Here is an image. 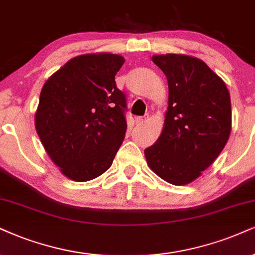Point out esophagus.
Here are the masks:
<instances>
[{
	"mask_svg": "<svg viewBox=\"0 0 255 255\" xmlns=\"http://www.w3.org/2000/svg\"><path fill=\"white\" fill-rule=\"evenodd\" d=\"M144 122H146V117H137L136 118V124H138V125L143 124Z\"/></svg>",
	"mask_w": 255,
	"mask_h": 255,
	"instance_id": "esophagus-1",
	"label": "esophagus"
}]
</instances>
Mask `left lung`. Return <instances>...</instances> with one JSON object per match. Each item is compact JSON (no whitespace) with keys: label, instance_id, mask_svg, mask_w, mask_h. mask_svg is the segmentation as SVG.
<instances>
[{"label":"left lung","instance_id":"1","mask_svg":"<svg viewBox=\"0 0 255 255\" xmlns=\"http://www.w3.org/2000/svg\"><path fill=\"white\" fill-rule=\"evenodd\" d=\"M169 87L164 128L144 150L150 169L163 180L184 185L218 158L232 128L231 97L224 80L200 59L153 55Z\"/></svg>","mask_w":255,"mask_h":255}]
</instances>
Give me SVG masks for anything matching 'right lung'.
<instances>
[{"mask_svg":"<svg viewBox=\"0 0 255 255\" xmlns=\"http://www.w3.org/2000/svg\"><path fill=\"white\" fill-rule=\"evenodd\" d=\"M124 58L84 54L66 62L43 85L35 128L66 177L86 182L111 166L127 132V98L115 77Z\"/></svg>","mask_w":255,"mask_h":255,"instance_id":"1","label":"right lung"}]
</instances>
